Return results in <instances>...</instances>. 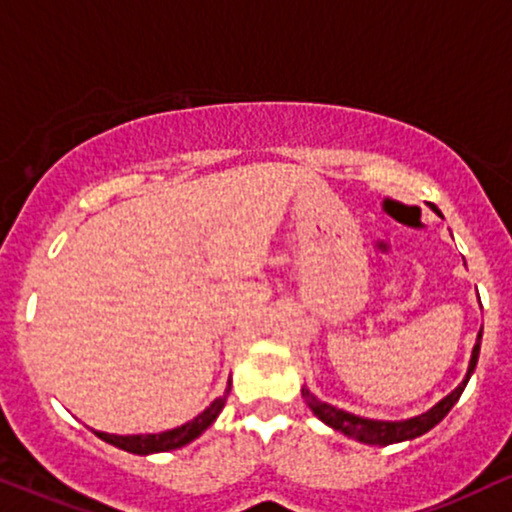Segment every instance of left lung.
<instances>
[{
	"label": "left lung",
	"instance_id": "1",
	"mask_svg": "<svg viewBox=\"0 0 512 512\" xmlns=\"http://www.w3.org/2000/svg\"><path fill=\"white\" fill-rule=\"evenodd\" d=\"M432 209L441 217L439 209H436L434 205H432ZM479 346H482V329H479V334H477V343H474V348H472L470 365H467L463 381H460V384L455 386V389L448 393L446 398H441L439 403L432 405L427 412L410 417V420L389 422V420H369V417L353 415V412H346V410L336 408V405H329V403H324V400H319L315 393L307 389V386H303V398H305V403L310 405V410L315 412V415L324 424H329V427L336 429V432L350 436V439L367 443V446H389V443L412 441V439H417V436L427 434L429 429H434L436 424H439L443 417L451 412L453 405L458 403V398L463 396L467 381H470V377L474 374V367H477Z\"/></svg>",
	"mask_w": 512,
	"mask_h": 512
}]
</instances>
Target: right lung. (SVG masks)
<instances>
[{
	"mask_svg": "<svg viewBox=\"0 0 512 512\" xmlns=\"http://www.w3.org/2000/svg\"><path fill=\"white\" fill-rule=\"evenodd\" d=\"M229 391H231V379H229V384H226L224 396L214 398L212 403H209V408L202 410L200 415L193 417L190 422L181 424V427H176V429H166V432H159V434H128V436L95 432V429H92V432L100 436L102 441L112 443V446L121 448V451L135 453V455L176 451V448H181V446H186V443L195 441L197 436H200L202 432H207V429L212 427L214 420L219 417V412L224 410L226 396H229Z\"/></svg>",
	"mask_w": 512,
	"mask_h": 512,
	"instance_id": "add662e5",
	"label": "right lung"
}]
</instances>
